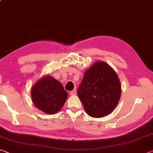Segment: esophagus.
<instances>
[{
	"instance_id": "1",
	"label": "esophagus",
	"mask_w": 153,
	"mask_h": 153,
	"mask_svg": "<svg viewBox=\"0 0 153 153\" xmlns=\"http://www.w3.org/2000/svg\"><path fill=\"white\" fill-rule=\"evenodd\" d=\"M76 89H74V90H71V92H70V94H71V95H72V96H74V95H76Z\"/></svg>"
}]
</instances>
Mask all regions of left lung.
Listing matches in <instances>:
<instances>
[{
    "instance_id": "left-lung-1",
    "label": "left lung",
    "mask_w": 153,
    "mask_h": 153,
    "mask_svg": "<svg viewBox=\"0 0 153 153\" xmlns=\"http://www.w3.org/2000/svg\"><path fill=\"white\" fill-rule=\"evenodd\" d=\"M77 95L86 112L102 117L115 109L121 96V84L115 71L104 62H97L85 72Z\"/></svg>"
}]
</instances>
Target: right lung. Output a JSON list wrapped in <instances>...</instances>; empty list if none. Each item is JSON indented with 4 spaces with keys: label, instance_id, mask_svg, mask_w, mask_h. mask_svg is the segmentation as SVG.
Returning a JSON list of instances; mask_svg holds the SVG:
<instances>
[{
    "label": "right lung",
    "instance_id": "1",
    "mask_svg": "<svg viewBox=\"0 0 153 153\" xmlns=\"http://www.w3.org/2000/svg\"><path fill=\"white\" fill-rule=\"evenodd\" d=\"M31 94L36 107L48 114L58 112L68 95L63 85L51 76L38 80L32 87Z\"/></svg>",
    "mask_w": 153,
    "mask_h": 153
}]
</instances>
